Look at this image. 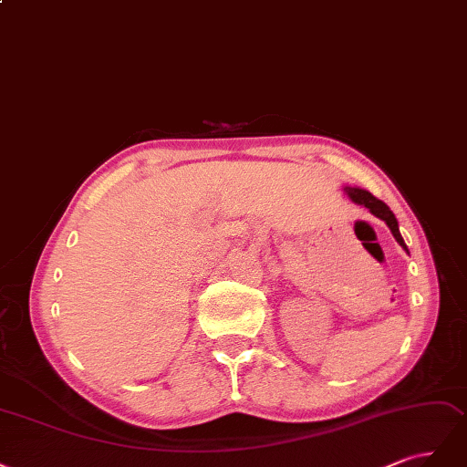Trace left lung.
I'll return each instance as SVG.
<instances>
[{"mask_svg": "<svg viewBox=\"0 0 467 467\" xmlns=\"http://www.w3.org/2000/svg\"><path fill=\"white\" fill-rule=\"evenodd\" d=\"M343 190H345V193H348L349 198H351L355 203H358V205H365L372 215H376L379 219H382V221L388 224V227H389V231H392L394 238L398 240V244H400L405 252H408V246H405L403 238H401V234H400L398 219H396V215H394L392 212H389V207H388L384 202H380L379 198H374V195H372L370 192H367V190L351 188V186H345ZM408 254H410V252H408Z\"/></svg>", "mask_w": 467, "mask_h": 467, "instance_id": "left-lung-1", "label": "left lung"}]
</instances>
